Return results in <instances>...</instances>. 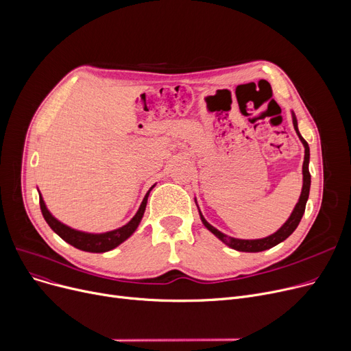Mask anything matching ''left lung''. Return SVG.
<instances>
[{"mask_svg": "<svg viewBox=\"0 0 351 351\" xmlns=\"http://www.w3.org/2000/svg\"><path fill=\"white\" fill-rule=\"evenodd\" d=\"M293 125H294V129H296V132L302 141V143L304 145V162H303V189H302V195H300V199L298 202L296 208L293 209L290 217L286 220V223L270 236L267 237H263V239H254V241H243V239H234V237H230V236H226L223 234L222 232H219L217 229H215L212 225H209L206 222V219L204 217V215H202L200 212V219L202 222H204V225L216 236L219 237L220 241H222L225 245H228L229 247L234 249V250H239V252H263V250H267L276 245H279L280 242L286 241V239L296 230V228L299 226L300 220L303 217V213H304V209H306V202L308 199V192H310V182H311V176H310V172H308V160H310V149H308V145L307 142L303 139V136L300 135L299 132V128H298V119L296 117H294L293 114Z\"/></svg>", "mask_w": 351, "mask_h": 351, "instance_id": "obj_1", "label": "left lung"}]
</instances>
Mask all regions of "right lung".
I'll return each instance as SVG.
<instances>
[{
	"instance_id": "right-lung-1",
	"label": "right lung",
	"mask_w": 351,
	"mask_h": 351,
	"mask_svg": "<svg viewBox=\"0 0 351 351\" xmlns=\"http://www.w3.org/2000/svg\"><path fill=\"white\" fill-rule=\"evenodd\" d=\"M154 188V186H152ZM152 188L147 191V193L145 195L142 204L136 212V215L129 220V222L117 229V230H110V232H106V233H99V234H95V233H85V232H80V230H75V229H71L68 228L66 225L61 223L60 220L55 219L49 210L47 209L44 200H43V196L40 193V206H41V212H43V216L45 219V222L49 225V228L57 233L61 239H64V241L69 245H72L73 247H77L80 250H84V252H90V253H104V252H108V250H112L114 247H117L118 245H121L122 242H125L126 239L131 236L138 225L141 223V219L143 216V212H145V208H146V202H147V196H149V192L152 191Z\"/></svg>"
}]
</instances>
